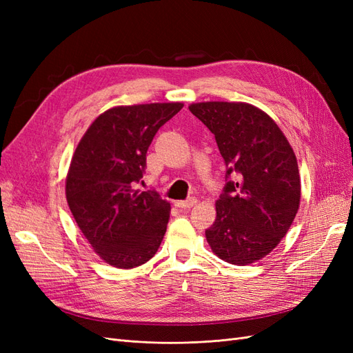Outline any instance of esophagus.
Wrapping results in <instances>:
<instances>
[{
  "label": "esophagus",
  "instance_id": "obj_1",
  "mask_svg": "<svg viewBox=\"0 0 353 353\" xmlns=\"http://www.w3.org/2000/svg\"><path fill=\"white\" fill-rule=\"evenodd\" d=\"M196 203H197V199L190 197L187 200H178V201H175V206L179 208V209H190V208H193Z\"/></svg>",
  "mask_w": 353,
  "mask_h": 353
}]
</instances>
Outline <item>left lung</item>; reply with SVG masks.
I'll list each match as a JSON object with an SVG mask.
<instances>
[{"instance_id": "8db88e82", "label": "left lung", "mask_w": 353, "mask_h": 353, "mask_svg": "<svg viewBox=\"0 0 353 353\" xmlns=\"http://www.w3.org/2000/svg\"><path fill=\"white\" fill-rule=\"evenodd\" d=\"M188 109L215 135L227 166L206 240L222 261L253 263L272 252L297 213L301 176L293 148L279 125L252 104L206 101Z\"/></svg>"}]
</instances>
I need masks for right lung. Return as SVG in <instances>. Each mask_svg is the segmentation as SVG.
Here are the masks:
<instances>
[{
	"label": "right lung",
	"mask_w": 353,
	"mask_h": 353,
	"mask_svg": "<svg viewBox=\"0 0 353 353\" xmlns=\"http://www.w3.org/2000/svg\"><path fill=\"white\" fill-rule=\"evenodd\" d=\"M183 103L117 105L82 137L66 178V199L79 230L103 261L130 270L150 261L166 232L170 205L154 190L135 188L159 128Z\"/></svg>",
	"instance_id": "add662e5"
}]
</instances>
